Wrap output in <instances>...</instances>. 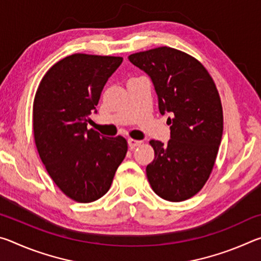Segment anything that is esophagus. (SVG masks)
Wrapping results in <instances>:
<instances>
[{
  "label": "esophagus",
  "mask_w": 261,
  "mask_h": 261,
  "mask_svg": "<svg viewBox=\"0 0 261 261\" xmlns=\"http://www.w3.org/2000/svg\"><path fill=\"white\" fill-rule=\"evenodd\" d=\"M127 144H129V147L131 149H134L137 146H140V145L143 144V141H141V140H135V139H129V140H127Z\"/></svg>",
  "instance_id": "1"
}]
</instances>
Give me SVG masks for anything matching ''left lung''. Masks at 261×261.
I'll return each instance as SVG.
<instances>
[{
    "label": "left lung",
    "mask_w": 261,
    "mask_h": 261,
    "mask_svg": "<svg viewBox=\"0 0 261 261\" xmlns=\"http://www.w3.org/2000/svg\"><path fill=\"white\" fill-rule=\"evenodd\" d=\"M129 61L148 74L161 115L170 113V139L151 140L146 167L153 191L168 201H183L204 187L213 169L223 132V114L213 79L199 61L170 47L136 53Z\"/></svg>",
    "instance_id": "left-lung-1"
}]
</instances>
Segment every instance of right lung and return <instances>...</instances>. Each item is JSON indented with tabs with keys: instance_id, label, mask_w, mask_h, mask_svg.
Wrapping results in <instances>:
<instances>
[{
	"instance_id": "obj_1",
	"label": "right lung",
	"mask_w": 261,
	"mask_h": 261,
	"mask_svg": "<svg viewBox=\"0 0 261 261\" xmlns=\"http://www.w3.org/2000/svg\"><path fill=\"white\" fill-rule=\"evenodd\" d=\"M123 59L73 54L48 70L35 93L33 132L39 155L62 192L78 202L98 200L124 160L123 137L87 129L101 92Z\"/></svg>"
}]
</instances>
